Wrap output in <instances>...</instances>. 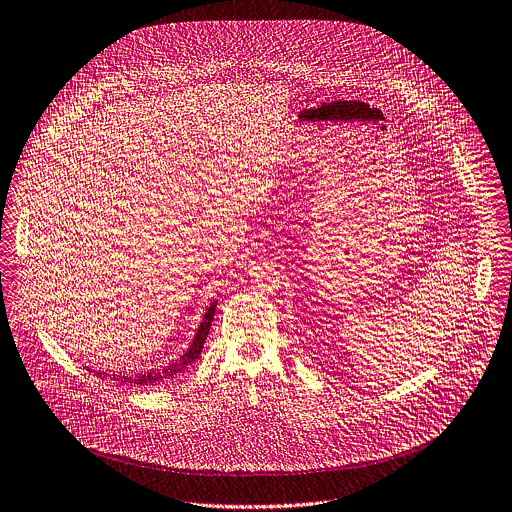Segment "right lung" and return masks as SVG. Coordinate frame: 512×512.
<instances>
[{
    "mask_svg": "<svg viewBox=\"0 0 512 512\" xmlns=\"http://www.w3.org/2000/svg\"><path fill=\"white\" fill-rule=\"evenodd\" d=\"M215 301L209 305V308L205 310L204 320L200 322V328H198V332H196V336H194V340H192V344H190V348L178 358V360H174L172 364H168V366H164V368H152L150 372H144V374H136V376H116V374H112V380H116V382H120V384H134V386H154V384H160V382H164V380H170V378H174V376H178L180 372H184L192 362H196L198 358H200V354H202V348H204L205 338H207V334H209V328H211V320H213V312H215ZM97 376H106V372H97ZM110 376V374H108Z\"/></svg>",
    "mask_w": 512,
    "mask_h": 512,
    "instance_id": "add662e5",
    "label": "right lung"
}]
</instances>
